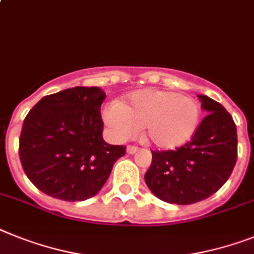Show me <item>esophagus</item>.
<instances>
[{"label":"esophagus","instance_id":"esophagus-1","mask_svg":"<svg viewBox=\"0 0 254 254\" xmlns=\"http://www.w3.org/2000/svg\"><path fill=\"white\" fill-rule=\"evenodd\" d=\"M138 151V147L137 146H127V152L130 153V155H133V153H135Z\"/></svg>","mask_w":254,"mask_h":254}]
</instances>
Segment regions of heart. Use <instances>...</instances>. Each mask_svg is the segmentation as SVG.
Masks as SVG:
<instances>
[{
  "label": "heart",
  "mask_w": 254,
  "mask_h": 254,
  "mask_svg": "<svg viewBox=\"0 0 254 254\" xmlns=\"http://www.w3.org/2000/svg\"><path fill=\"white\" fill-rule=\"evenodd\" d=\"M102 119L117 140L134 137L140 127L153 146L172 150L187 143L200 124V107L191 97L176 91L144 89L123 103H108Z\"/></svg>",
  "instance_id": "obj_1"
}]
</instances>
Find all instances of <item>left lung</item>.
Instances as JSON below:
<instances>
[{"label":"left lung","mask_w":254,"mask_h":254,"mask_svg":"<svg viewBox=\"0 0 254 254\" xmlns=\"http://www.w3.org/2000/svg\"><path fill=\"white\" fill-rule=\"evenodd\" d=\"M208 112L193 137L176 150L152 151L144 174L148 189L160 200L189 205L216 193L229 180L238 159V134L222 104L199 95Z\"/></svg>","instance_id":"obj_1"}]
</instances>
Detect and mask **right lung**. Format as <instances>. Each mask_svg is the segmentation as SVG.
Wrapping results in <instances>:
<instances>
[{
	"mask_svg": "<svg viewBox=\"0 0 254 254\" xmlns=\"http://www.w3.org/2000/svg\"><path fill=\"white\" fill-rule=\"evenodd\" d=\"M99 87L76 86L46 95L25 116L19 138L20 163L40 191L82 201L103 187L127 146L103 140Z\"/></svg>",
	"mask_w": 254,
	"mask_h": 254,
	"instance_id": "right-lung-1",
	"label": "right lung"
}]
</instances>
